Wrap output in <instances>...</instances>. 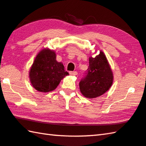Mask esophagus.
<instances>
[{
    "label": "esophagus",
    "instance_id": "esophagus-1",
    "mask_svg": "<svg viewBox=\"0 0 146 146\" xmlns=\"http://www.w3.org/2000/svg\"><path fill=\"white\" fill-rule=\"evenodd\" d=\"M70 74L71 75H72V76H76V75H77L78 73L76 72V71H70Z\"/></svg>",
    "mask_w": 146,
    "mask_h": 146
}]
</instances>
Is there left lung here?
<instances>
[{
	"instance_id": "obj_1",
	"label": "left lung",
	"mask_w": 146,
	"mask_h": 146,
	"mask_svg": "<svg viewBox=\"0 0 146 146\" xmlns=\"http://www.w3.org/2000/svg\"><path fill=\"white\" fill-rule=\"evenodd\" d=\"M113 74L105 54L100 51L95 57L89 58L86 75L79 83L81 93L88 98L100 97L111 87Z\"/></svg>"
}]
</instances>
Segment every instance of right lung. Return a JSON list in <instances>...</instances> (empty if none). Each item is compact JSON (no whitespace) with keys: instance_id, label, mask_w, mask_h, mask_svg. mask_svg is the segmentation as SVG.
<instances>
[{"instance_id":"1","label":"right lung","mask_w":146,"mask_h":146,"mask_svg":"<svg viewBox=\"0 0 146 146\" xmlns=\"http://www.w3.org/2000/svg\"><path fill=\"white\" fill-rule=\"evenodd\" d=\"M56 53L49 48L38 52L29 72L31 84L36 90L48 93L55 90L62 79L69 75L62 62L56 60Z\"/></svg>"}]
</instances>
